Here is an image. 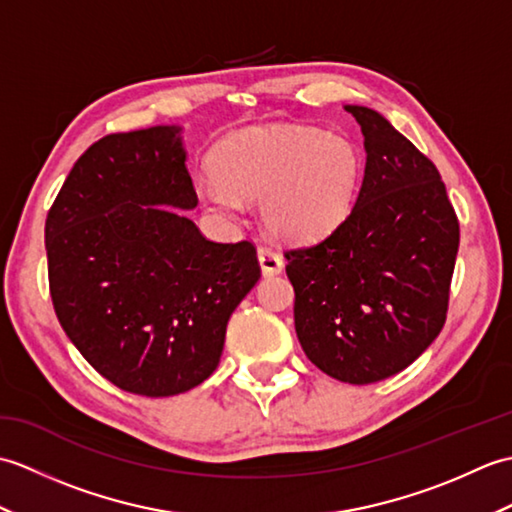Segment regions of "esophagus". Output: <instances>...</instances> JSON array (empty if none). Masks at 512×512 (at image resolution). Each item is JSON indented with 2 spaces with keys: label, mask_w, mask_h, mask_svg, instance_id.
Returning <instances> with one entry per match:
<instances>
[{
  "label": "esophagus",
  "mask_w": 512,
  "mask_h": 512,
  "mask_svg": "<svg viewBox=\"0 0 512 512\" xmlns=\"http://www.w3.org/2000/svg\"><path fill=\"white\" fill-rule=\"evenodd\" d=\"M257 259H259V266H262L264 277H275L284 270V259H281V255L275 253L273 248H266V246L259 248Z\"/></svg>",
  "instance_id": "34e87169"
}]
</instances>
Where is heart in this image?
<instances>
[{"instance_id":"obj_1","label":"heart","mask_w":512,"mask_h":512,"mask_svg":"<svg viewBox=\"0 0 512 512\" xmlns=\"http://www.w3.org/2000/svg\"><path fill=\"white\" fill-rule=\"evenodd\" d=\"M215 173L217 180L198 187L211 213L237 220L242 200H259L270 233L306 244L339 231L350 217L365 176V156L345 134L275 127L224 140L215 154Z\"/></svg>"}]
</instances>
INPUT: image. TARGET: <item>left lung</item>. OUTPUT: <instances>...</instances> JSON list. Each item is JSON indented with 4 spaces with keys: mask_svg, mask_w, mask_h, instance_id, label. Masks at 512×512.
I'll return each mask as SVG.
<instances>
[{
    "mask_svg": "<svg viewBox=\"0 0 512 512\" xmlns=\"http://www.w3.org/2000/svg\"><path fill=\"white\" fill-rule=\"evenodd\" d=\"M365 136V176L345 224L286 250L295 330L321 372L369 385L409 367L449 308L460 224L433 162L383 114L345 105Z\"/></svg>",
    "mask_w": 512,
    "mask_h": 512,
    "instance_id": "8db88e82",
    "label": "left lung"
}]
</instances>
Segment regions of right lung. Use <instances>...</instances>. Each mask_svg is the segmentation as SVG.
<instances>
[{
  "instance_id": "1",
  "label": "right lung",
  "mask_w": 512,
  "mask_h": 512,
  "mask_svg": "<svg viewBox=\"0 0 512 512\" xmlns=\"http://www.w3.org/2000/svg\"><path fill=\"white\" fill-rule=\"evenodd\" d=\"M195 206L182 127L156 125L94 143L48 211L61 328L96 372L138 396L204 383L228 319L262 277L255 246L206 239L182 215Z\"/></svg>"
}]
</instances>
